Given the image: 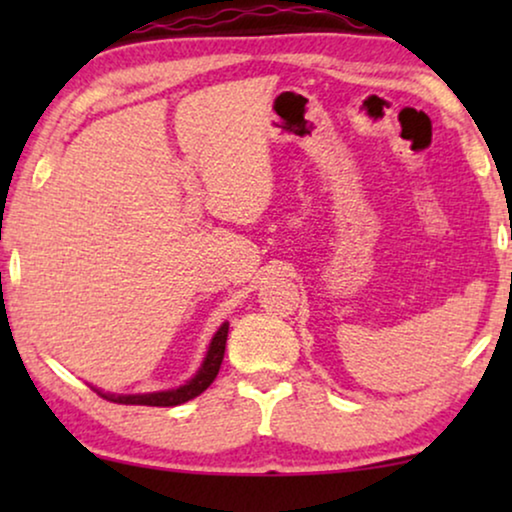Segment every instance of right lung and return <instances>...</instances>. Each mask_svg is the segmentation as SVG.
<instances>
[{
    "label": "right lung",
    "mask_w": 512,
    "mask_h": 512,
    "mask_svg": "<svg viewBox=\"0 0 512 512\" xmlns=\"http://www.w3.org/2000/svg\"><path fill=\"white\" fill-rule=\"evenodd\" d=\"M228 321H223L219 331L214 333V338L209 340L207 354L202 359L200 368L195 370L191 380L174 389H163V391H146V394H109V391H102L93 387L102 398H107L111 403H123V405H158V408H172V405H181L191 398L200 396L209 384L214 382V377L219 375L223 352H226V340H228Z\"/></svg>",
    "instance_id": "add662e5"
}]
</instances>
